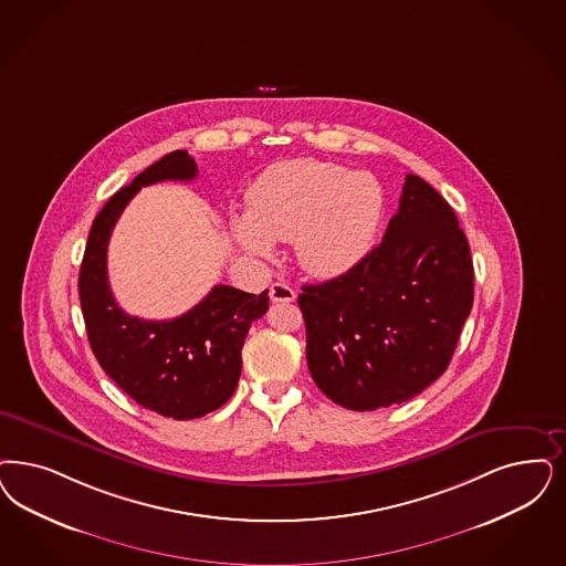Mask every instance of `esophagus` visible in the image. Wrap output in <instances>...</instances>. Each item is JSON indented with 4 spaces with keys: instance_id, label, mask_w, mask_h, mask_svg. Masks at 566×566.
Instances as JSON below:
<instances>
[{
    "instance_id": "1",
    "label": "esophagus",
    "mask_w": 566,
    "mask_h": 566,
    "mask_svg": "<svg viewBox=\"0 0 566 566\" xmlns=\"http://www.w3.org/2000/svg\"><path fill=\"white\" fill-rule=\"evenodd\" d=\"M294 296H296V293L284 282H275L270 289V298L273 303H293Z\"/></svg>"
}]
</instances>
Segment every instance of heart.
Here are the masks:
<instances>
[{"instance_id": "b5f03b06", "label": "heart", "mask_w": 566, "mask_h": 566, "mask_svg": "<svg viewBox=\"0 0 566 566\" xmlns=\"http://www.w3.org/2000/svg\"><path fill=\"white\" fill-rule=\"evenodd\" d=\"M385 209L376 177L315 158L270 167L249 192V217L235 240L254 256H272L273 240H294L298 265L315 277L353 270L370 251Z\"/></svg>"}]
</instances>
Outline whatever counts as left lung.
<instances>
[{
  "mask_svg": "<svg viewBox=\"0 0 566 566\" xmlns=\"http://www.w3.org/2000/svg\"><path fill=\"white\" fill-rule=\"evenodd\" d=\"M472 298L458 217L422 177H406L382 242L298 294L315 385L347 410L408 401L448 370Z\"/></svg>",
  "mask_w": 566,
  "mask_h": 566,
  "instance_id": "8db88e82",
  "label": "left lung"
}]
</instances>
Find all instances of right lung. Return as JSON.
Listing matches in <instances>:
<instances>
[{"mask_svg":"<svg viewBox=\"0 0 566 566\" xmlns=\"http://www.w3.org/2000/svg\"><path fill=\"white\" fill-rule=\"evenodd\" d=\"M188 150L163 156L102 207L78 272L87 338L102 370L136 403L174 420H192L234 395L242 345L254 319L270 307L268 291L244 293L217 284L190 312L150 322L123 312L111 293L106 251L113 228L139 188L165 179H195Z\"/></svg>","mask_w":566,"mask_h":566,"instance_id":"add662e5","label":"right lung"}]
</instances>
